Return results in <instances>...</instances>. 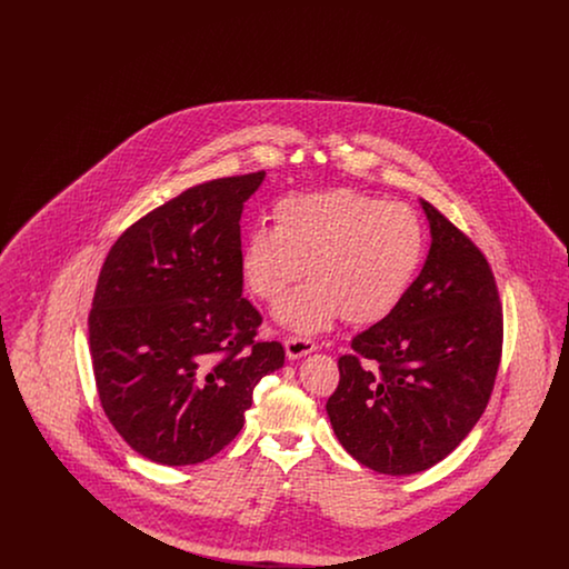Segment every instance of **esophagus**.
Here are the masks:
<instances>
[{
	"label": "esophagus",
	"instance_id": "obj_1",
	"mask_svg": "<svg viewBox=\"0 0 569 569\" xmlns=\"http://www.w3.org/2000/svg\"><path fill=\"white\" fill-rule=\"evenodd\" d=\"M316 350H318V343L313 339H307V337H288L286 339V353L290 360H297L300 356H307Z\"/></svg>",
	"mask_w": 569,
	"mask_h": 569
}]
</instances>
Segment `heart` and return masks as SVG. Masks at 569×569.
<instances>
[{
	"label": "heart",
	"mask_w": 569,
	"mask_h": 569,
	"mask_svg": "<svg viewBox=\"0 0 569 569\" xmlns=\"http://www.w3.org/2000/svg\"><path fill=\"white\" fill-rule=\"evenodd\" d=\"M272 223L244 241V281L272 302L305 269L309 283L274 309L279 322L302 332L325 328L339 313L350 325L386 318L406 297L425 253L418 213L362 191L286 196L272 207Z\"/></svg>",
	"instance_id": "heart-1"
}]
</instances>
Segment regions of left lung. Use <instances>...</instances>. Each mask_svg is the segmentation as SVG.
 I'll list each match as a JSON object with an SVG mask.
<instances>
[{"label":"left lung","instance_id":"8db88e82","mask_svg":"<svg viewBox=\"0 0 569 569\" xmlns=\"http://www.w3.org/2000/svg\"><path fill=\"white\" fill-rule=\"evenodd\" d=\"M431 249L406 297L339 358L326 411L365 467L409 476L446 459L487 409L503 343V313L485 253L420 200Z\"/></svg>","mask_w":569,"mask_h":569}]
</instances>
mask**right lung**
I'll use <instances>...</instances> for the list:
<instances>
[{
  "mask_svg": "<svg viewBox=\"0 0 569 569\" xmlns=\"http://www.w3.org/2000/svg\"><path fill=\"white\" fill-rule=\"evenodd\" d=\"M264 170L216 179L140 217L110 247L89 313V350L110 425L144 459L216 457L243 429L260 379L283 367L256 341L243 298L241 213Z\"/></svg>",
  "mask_w": 569,
  "mask_h": 569,
  "instance_id": "obj_1",
  "label": "right lung"
}]
</instances>
